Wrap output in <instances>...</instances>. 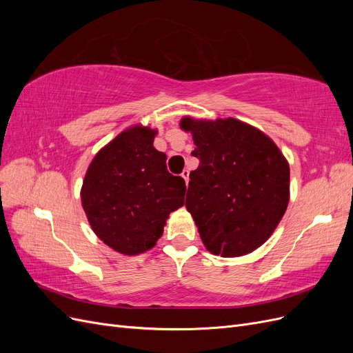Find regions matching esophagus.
Listing matches in <instances>:
<instances>
[{
    "label": "esophagus",
    "instance_id": "esophagus-1",
    "mask_svg": "<svg viewBox=\"0 0 353 353\" xmlns=\"http://www.w3.org/2000/svg\"><path fill=\"white\" fill-rule=\"evenodd\" d=\"M181 176L184 178L185 184H188V181H190V170H188V169H184V170H183V174H181Z\"/></svg>",
    "mask_w": 353,
    "mask_h": 353
}]
</instances>
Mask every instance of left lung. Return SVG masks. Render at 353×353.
I'll return each instance as SVG.
<instances>
[{"label":"left lung","instance_id":"1","mask_svg":"<svg viewBox=\"0 0 353 353\" xmlns=\"http://www.w3.org/2000/svg\"><path fill=\"white\" fill-rule=\"evenodd\" d=\"M191 153L200 159L191 170L185 208L205 248L222 258L252 253L271 237L290 199V166L280 148L258 128L234 117L194 119Z\"/></svg>","mask_w":353,"mask_h":353}]
</instances>
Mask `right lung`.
I'll use <instances>...</instances> for the list:
<instances>
[{
	"label": "right lung",
	"instance_id": "right-lung-1",
	"mask_svg": "<svg viewBox=\"0 0 353 353\" xmlns=\"http://www.w3.org/2000/svg\"><path fill=\"white\" fill-rule=\"evenodd\" d=\"M156 134L150 126L126 128L94 156L81 188L95 236L126 256L153 249L170 212L184 205L185 181L168 172Z\"/></svg>",
	"mask_w": 353,
	"mask_h": 353
}]
</instances>
